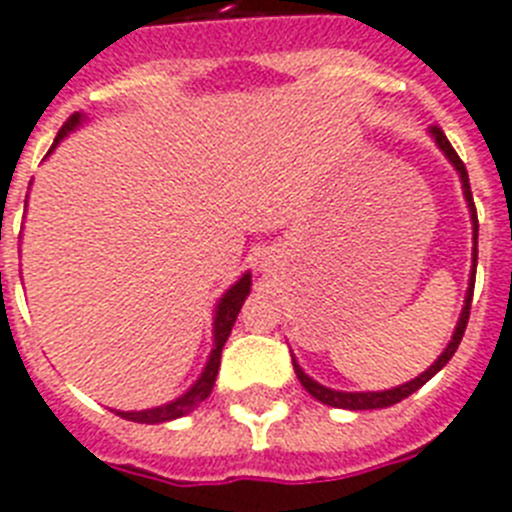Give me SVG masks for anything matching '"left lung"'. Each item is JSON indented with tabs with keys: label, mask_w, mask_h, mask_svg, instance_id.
Instances as JSON below:
<instances>
[{
	"label": "left lung",
	"mask_w": 512,
	"mask_h": 512,
	"mask_svg": "<svg viewBox=\"0 0 512 512\" xmlns=\"http://www.w3.org/2000/svg\"><path fill=\"white\" fill-rule=\"evenodd\" d=\"M432 137H435V143L440 145L442 153L450 158V163H453L455 169H458V174H461V182H463V195H466L468 200V208H471V221H474V270H471V286H468L466 291V304H463V312H461V320H458V325H455V333H453V341L448 343V349L442 351V356L437 359L432 367L424 372V375H419L416 380L406 382V385H401V388H393V390H382V393H341V390H330L325 388V385H320V382H315L312 377H307L299 369V364L294 362V372L296 377H299V382H302L304 388H307V393L312 395V398H317V401L328 403V406H333V409H351V411H367V409H388V406H393V403H401L403 398H409L411 393H416V390L422 388L424 382H429L432 377L440 372L445 364L453 359L455 349H458V343H461L463 333H466V325H468V315H471V296H474V278H476V239H479V218H476V205H474V197H471V184H468V171L466 166H463V161L458 158V153L453 150V145H450V140L445 137V132L440 130V127H432Z\"/></svg>",
	"instance_id": "left-lung-1"
}]
</instances>
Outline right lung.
<instances>
[{
    "instance_id": "obj_1",
    "label": "right lung",
    "mask_w": 512,
    "mask_h": 512,
    "mask_svg": "<svg viewBox=\"0 0 512 512\" xmlns=\"http://www.w3.org/2000/svg\"><path fill=\"white\" fill-rule=\"evenodd\" d=\"M77 124H80V114H72V117L62 124V130H59V135H57V140H54V145H51V150L57 148L59 140H62V137L67 135L70 130H75ZM249 286H252V281H249V273H247V276L239 278V283H234V286L226 291V296H223L221 304H218V309H216V349L210 351L208 367H205V372L200 375V380H197L195 385H192V388L182 395V398H176V401L166 403V406H158V409L117 411V416H122V419H130V422H140V424H158V422H171V419H179V416L190 414L192 409H197V406H200V403L208 398L210 390H213V385H216L218 367H221V349H223V343H226V338H229L231 328H234L236 315H239V309H242L244 299H247Z\"/></svg>"
}]
</instances>
